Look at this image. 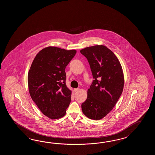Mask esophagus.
<instances>
[{
    "label": "esophagus",
    "mask_w": 155,
    "mask_h": 155,
    "mask_svg": "<svg viewBox=\"0 0 155 155\" xmlns=\"http://www.w3.org/2000/svg\"><path fill=\"white\" fill-rule=\"evenodd\" d=\"M79 88H76V89H74V91H75V92H77V91H78L79 90Z\"/></svg>",
    "instance_id": "esophagus-1"
}]
</instances>
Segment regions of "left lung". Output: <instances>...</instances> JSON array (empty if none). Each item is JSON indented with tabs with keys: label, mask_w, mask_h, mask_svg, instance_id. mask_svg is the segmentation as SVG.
Returning <instances> with one entry per match:
<instances>
[{
	"label": "left lung",
	"mask_w": 155,
	"mask_h": 155,
	"mask_svg": "<svg viewBox=\"0 0 155 155\" xmlns=\"http://www.w3.org/2000/svg\"><path fill=\"white\" fill-rule=\"evenodd\" d=\"M80 53L87 59L94 79L81 105L82 112L89 119L100 120L112 110L122 94V66L112 51L102 45L87 47Z\"/></svg>",
	"instance_id": "8db88e82"
}]
</instances>
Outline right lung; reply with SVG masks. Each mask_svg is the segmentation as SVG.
<instances>
[{"label":"right lung","instance_id":"add662e5","mask_svg":"<svg viewBox=\"0 0 155 155\" xmlns=\"http://www.w3.org/2000/svg\"><path fill=\"white\" fill-rule=\"evenodd\" d=\"M76 53L55 46L44 48L33 60L28 75L30 95L40 110L49 119L63 117L71 101L65 70Z\"/></svg>","mask_w":155,"mask_h":155}]
</instances>
